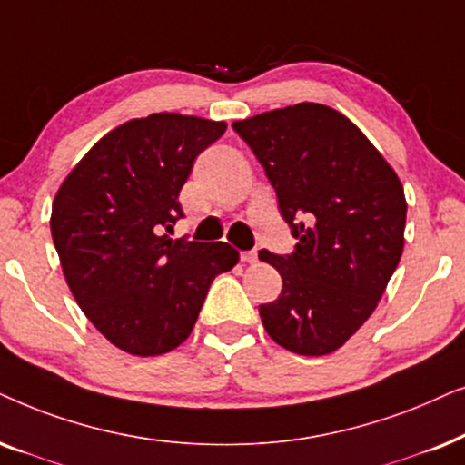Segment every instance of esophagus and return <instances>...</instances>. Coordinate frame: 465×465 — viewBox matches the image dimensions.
<instances>
[{"label":"esophagus","instance_id":"obj_1","mask_svg":"<svg viewBox=\"0 0 465 465\" xmlns=\"http://www.w3.org/2000/svg\"><path fill=\"white\" fill-rule=\"evenodd\" d=\"M240 259H242V262H246V263H257V251H246V252H242V255H240Z\"/></svg>","mask_w":465,"mask_h":465}]
</instances>
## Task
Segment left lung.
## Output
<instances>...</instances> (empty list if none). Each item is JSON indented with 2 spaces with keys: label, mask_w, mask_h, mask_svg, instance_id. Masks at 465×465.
<instances>
[{
  "label": "left lung",
  "mask_w": 465,
  "mask_h": 465,
  "mask_svg": "<svg viewBox=\"0 0 465 465\" xmlns=\"http://www.w3.org/2000/svg\"><path fill=\"white\" fill-rule=\"evenodd\" d=\"M233 129L297 240L291 255L259 252L282 278L278 300L259 306L265 331L297 355H330L370 319L400 263V178L355 123L323 104L270 110Z\"/></svg>",
  "instance_id": "8db88e82"
}]
</instances>
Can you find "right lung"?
Returning <instances> with one entry per match:
<instances>
[{"label":"right lung","instance_id":"obj_1","mask_svg":"<svg viewBox=\"0 0 465 465\" xmlns=\"http://www.w3.org/2000/svg\"><path fill=\"white\" fill-rule=\"evenodd\" d=\"M223 121L159 113L104 135L61 184L51 233L74 300L116 349L163 355L189 338L210 284L238 263L227 242L172 240L193 161Z\"/></svg>","mask_w":465,"mask_h":465}]
</instances>
